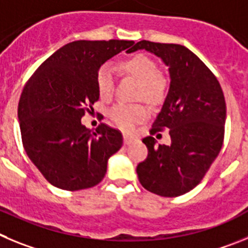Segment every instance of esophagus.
I'll return each instance as SVG.
<instances>
[{
    "mask_svg": "<svg viewBox=\"0 0 248 248\" xmlns=\"http://www.w3.org/2000/svg\"><path fill=\"white\" fill-rule=\"evenodd\" d=\"M133 142V137H131V136H127V135H124V143L126 144V146H128V144H131Z\"/></svg>",
    "mask_w": 248,
    "mask_h": 248,
    "instance_id": "34e87169",
    "label": "esophagus"
}]
</instances>
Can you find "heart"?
I'll list each match as a JSON object with an SVG mask.
<instances>
[{
	"mask_svg": "<svg viewBox=\"0 0 248 248\" xmlns=\"http://www.w3.org/2000/svg\"><path fill=\"white\" fill-rule=\"evenodd\" d=\"M120 69L140 82V97H143L151 104L162 101L166 93V80L159 74L157 63L151 57L135 54L122 60ZM113 85L115 79L111 69L108 65L101 66L96 74V88L100 96L105 100L110 99L112 96ZM108 116L116 126L124 131H129L148 117V110L143 105L119 104L111 108Z\"/></svg>",
	"mask_w": 248,
	"mask_h": 248,
	"instance_id": "heart-1",
	"label": "heart"
}]
</instances>
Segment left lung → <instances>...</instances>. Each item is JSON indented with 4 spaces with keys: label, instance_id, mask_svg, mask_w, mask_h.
I'll list each match as a JSON object with an SVG mask.
<instances>
[{
    "label": "left lung",
    "instance_id": "1",
    "mask_svg": "<svg viewBox=\"0 0 248 248\" xmlns=\"http://www.w3.org/2000/svg\"><path fill=\"white\" fill-rule=\"evenodd\" d=\"M147 50L168 68L169 90L151 133L169 129L170 144L148 136V157L137 166L144 189L160 196H179L199 184L224 142L226 104L217 79L186 46L140 41L127 53Z\"/></svg>",
    "mask_w": 248,
    "mask_h": 248
}]
</instances>
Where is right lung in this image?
<instances>
[{"instance_id": "right-lung-1", "label": "right lung", "mask_w": 248, "mask_h": 248, "mask_svg": "<svg viewBox=\"0 0 248 248\" xmlns=\"http://www.w3.org/2000/svg\"><path fill=\"white\" fill-rule=\"evenodd\" d=\"M133 43L71 42L50 55L24 86L18 104L24 151L57 188L75 191L99 184L108 158L122 147L120 131L101 124L93 132L81 117L99 100V69Z\"/></svg>"}]
</instances>
